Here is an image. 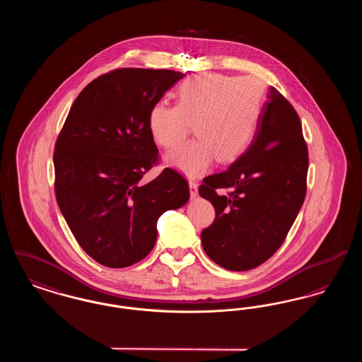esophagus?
Masks as SVG:
<instances>
[{
	"label": "esophagus",
	"instance_id": "esophagus-1",
	"mask_svg": "<svg viewBox=\"0 0 362 362\" xmlns=\"http://www.w3.org/2000/svg\"><path fill=\"white\" fill-rule=\"evenodd\" d=\"M189 195H191V198H192V199H195V198L198 197V185H197V182H194L192 179L189 180Z\"/></svg>",
	"mask_w": 362,
	"mask_h": 362
}]
</instances>
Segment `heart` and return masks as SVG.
<instances>
[{
  "label": "heart",
  "instance_id": "heart-1",
  "mask_svg": "<svg viewBox=\"0 0 362 362\" xmlns=\"http://www.w3.org/2000/svg\"><path fill=\"white\" fill-rule=\"evenodd\" d=\"M264 88L255 77L202 73L176 89V105L156 103L149 111V132L163 148H173L189 136L197 139L173 149L165 161L189 176L205 173L217 158H239L257 133Z\"/></svg>",
  "mask_w": 362,
  "mask_h": 362
}]
</instances>
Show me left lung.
<instances>
[{
  "mask_svg": "<svg viewBox=\"0 0 362 362\" xmlns=\"http://www.w3.org/2000/svg\"><path fill=\"white\" fill-rule=\"evenodd\" d=\"M308 149L301 122L274 86L269 88L257 133L224 173L204 179L199 195L216 220L201 233L202 247L230 272L258 267L285 240L307 191ZM217 189H228L218 194Z\"/></svg>",
  "mask_w": 362,
  "mask_h": 362,
  "instance_id": "left-lung-1",
  "label": "left lung"
}]
</instances>
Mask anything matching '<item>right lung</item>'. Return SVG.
Masks as SVG:
<instances>
[{
  "mask_svg": "<svg viewBox=\"0 0 362 362\" xmlns=\"http://www.w3.org/2000/svg\"><path fill=\"white\" fill-rule=\"evenodd\" d=\"M183 77L167 69L103 74L77 96L58 136V206L81 248L103 266L121 269L145 258L160 216L189 202L187 180L171 168L139 182L158 158L149 111Z\"/></svg>",
  "mask_w": 362,
  "mask_h": 362,
  "instance_id": "add662e5",
  "label": "right lung"
}]
</instances>
